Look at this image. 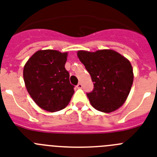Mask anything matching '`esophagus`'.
Listing matches in <instances>:
<instances>
[{
	"instance_id": "1",
	"label": "esophagus",
	"mask_w": 157,
	"mask_h": 157,
	"mask_svg": "<svg viewBox=\"0 0 157 157\" xmlns=\"http://www.w3.org/2000/svg\"><path fill=\"white\" fill-rule=\"evenodd\" d=\"M82 87V84L81 82H79V83L77 85V88H78V89H81Z\"/></svg>"
}]
</instances>
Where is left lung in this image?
Instances as JSON below:
<instances>
[{"label":"left lung","mask_w":157,"mask_h":157,"mask_svg":"<svg viewBox=\"0 0 157 157\" xmlns=\"http://www.w3.org/2000/svg\"><path fill=\"white\" fill-rule=\"evenodd\" d=\"M77 56L90 75L94 90L86 94L95 109L111 113L122 106L133 82V71L128 59L111 49L78 51Z\"/></svg>","instance_id":"obj_1"}]
</instances>
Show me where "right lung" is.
Returning <instances> with one entry per match:
<instances>
[{
	"mask_svg": "<svg viewBox=\"0 0 157 157\" xmlns=\"http://www.w3.org/2000/svg\"><path fill=\"white\" fill-rule=\"evenodd\" d=\"M67 55L57 50H39L24 67L27 90L36 104L48 112L64 109L75 92L65 69Z\"/></svg>",
	"mask_w": 157,
	"mask_h": 157,
	"instance_id": "obj_1",
	"label": "right lung"
}]
</instances>
